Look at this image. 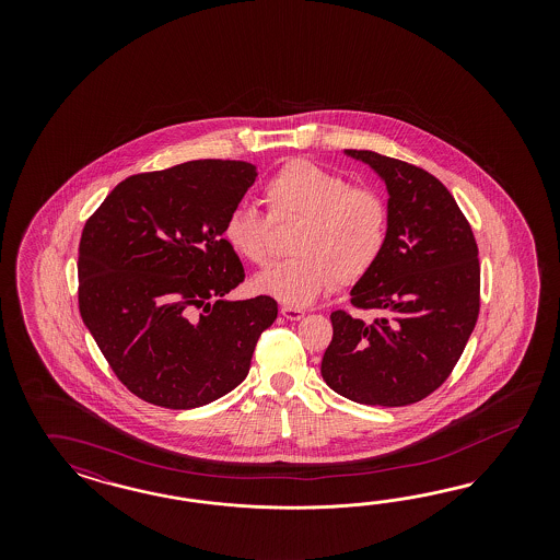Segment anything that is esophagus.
<instances>
[{
    "label": "esophagus",
    "mask_w": 560,
    "mask_h": 560,
    "mask_svg": "<svg viewBox=\"0 0 560 560\" xmlns=\"http://www.w3.org/2000/svg\"><path fill=\"white\" fill-rule=\"evenodd\" d=\"M281 316L283 318H288L291 323H298V320H302L305 316L304 310H300V307H291V305H283L281 307Z\"/></svg>",
    "instance_id": "esophagus-1"
}]
</instances>
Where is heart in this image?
<instances>
[{
	"label": "heart",
	"instance_id": "obj_1",
	"mask_svg": "<svg viewBox=\"0 0 560 560\" xmlns=\"http://www.w3.org/2000/svg\"><path fill=\"white\" fill-rule=\"evenodd\" d=\"M272 221H302L291 240L293 258L260 272L255 289L285 305L314 304L335 283L372 271L388 240V207L370 188L312 162H289L265 187ZM271 220L253 205L232 207L223 223L230 248L253 265L271 260Z\"/></svg>",
	"mask_w": 560,
	"mask_h": 560
}]
</instances>
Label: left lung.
<instances>
[{"label": "left lung", "mask_w": 560, "mask_h": 560, "mask_svg": "<svg viewBox=\"0 0 560 560\" xmlns=\"http://www.w3.org/2000/svg\"><path fill=\"white\" fill-rule=\"evenodd\" d=\"M388 190V240L351 304L372 320L337 310L323 357L324 382L372 407H407L438 390L475 330L480 267L475 234L452 192L407 162L345 150Z\"/></svg>", "instance_id": "8db88e82"}]
</instances>
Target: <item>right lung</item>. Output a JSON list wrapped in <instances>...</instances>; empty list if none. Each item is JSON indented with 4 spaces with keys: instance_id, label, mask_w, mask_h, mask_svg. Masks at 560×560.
<instances>
[{
    "instance_id": "right-lung-1",
    "label": "right lung",
    "mask_w": 560,
    "mask_h": 560,
    "mask_svg": "<svg viewBox=\"0 0 560 560\" xmlns=\"http://www.w3.org/2000/svg\"><path fill=\"white\" fill-rule=\"evenodd\" d=\"M255 164L192 160L125 178L80 240V314L120 382L155 407H203L248 375L277 318L269 295L225 300L244 267L223 223Z\"/></svg>"
}]
</instances>
